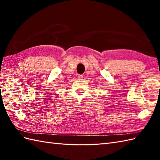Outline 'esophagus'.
I'll list each match as a JSON object with an SVG mask.
<instances>
[{"label":"esophagus","mask_w":160,"mask_h":160,"mask_svg":"<svg viewBox=\"0 0 160 160\" xmlns=\"http://www.w3.org/2000/svg\"><path fill=\"white\" fill-rule=\"evenodd\" d=\"M78 80H82V78H83L82 75H78Z\"/></svg>","instance_id":"34e87169"}]
</instances>
